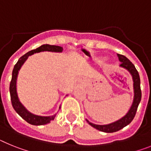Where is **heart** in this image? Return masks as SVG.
I'll use <instances>...</instances> for the list:
<instances>
[{"mask_svg":"<svg viewBox=\"0 0 151 151\" xmlns=\"http://www.w3.org/2000/svg\"><path fill=\"white\" fill-rule=\"evenodd\" d=\"M103 59H104V58H101V59H100V61H103Z\"/></svg>","mask_w":151,"mask_h":151,"instance_id":"obj_1","label":"heart"}]
</instances>
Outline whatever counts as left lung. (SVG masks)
Instances as JSON below:
<instances>
[{
  "instance_id": "8db88e82",
  "label": "left lung",
  "mask_w": 151,
  "mask_h": 151,
  "mask_svg": "<svg viewBox=\"0 0 151 151\" xmlns=\"http://www.w3.org/2000/svg\"><path fill=\"white\" fill-rule=\"evenodd\" d=\"M119 60L121 62L120 67L126 69L131 74L133 80V87H134V99L133 103H132V106L130 109L128 110L126 115L123 116L122 119H119L118 121L114 122L111 124H96L93 123H91L86 119V122L91 125L92 127L95 128L96 129L100 131V132H106V133H112V132H118L121 130L122 128L127 126L128 124H130L132 121L135 116L136 112H137L138 105L141 102V81H140V77L137 72V69L135 68L134 65L125 56L122 55L117 54Z\"/></svg>"
}]
</instances>
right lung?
<instances>
[{
	"instance_id": "right-lung-1",
	"label": "right lung",
	"mask_w": 151,
	"mask_h": 151,
	"mask_svg": "<svg viewBox=\"0 0 151 151\" xmlns=\"http://www.w3.org/2000/svg\"><path fill=\"white\" fill-rule=\"evenodd\" d=\"M63 48L58 45H51L45 44L41 45L39 48L33 49L25 54L17 62L14 68V70L12 72V79L10 81V98H11V103L12 106L15 111L21 117L24 119L25 121L33 125H42V124H46L50 122L52 120H54L55 118L56 114L52 115V116H40V115H36L29 112L26 109V107L23 106L21 102L19 101V97L17 95V76L19 70H20L22 65L24 64V62L27 61L29 56L32 55L34 53H39L41 52H62ZM61 106L59 107V109Z\"/></svg>"
}]
</instances>
